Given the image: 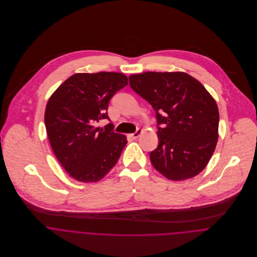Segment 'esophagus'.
Masks as SVG:
<instances>
[{
	"mask_svg": "<svg viewBox=\"0 0 257 257\" xmlns=\"http://www.w3.org/2000/svg\"><path fill=\"white\" fill-rule=\"evenodd\" d=\"M142 133H143V131H142V130H138L137 132H135L134 134H132V135H131V137H132V138H134V139H137V138H139V137L142 135Z\"/></svg>",
	"mask_w": 257,
	"mask_h": 257,
	"instance_id": "esophagus-1",
	"label": "esophagus"
}]
</instances>
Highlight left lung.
Listing matches in <instances>:
<instances>
[{
    "label": "left lung",
    "instance_id": "obj_1",
    "mask_svg": "<svg viewBox=\"0 0 257 257\" xmlns=\"http://www.w3.org/2000/svg\"><path fill=\"white\" fill-rule=\"evenodd\" d=\"M128 79L156 113L159 144L150 152L153 167L173 181L202 172L219 138L220 114L212 95L185 72H145Z\"/></svg>",
    "mask_w": 257,
    "mask_h": 257
}]
</instances>
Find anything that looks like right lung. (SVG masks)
Wrapping results in <instances>:
<instances>
[{"label": "right lung", "instance_id": "add662e5", "mask_svg": "<svg viewBox=\"0 0 257 257\" xmlns=\"http://www.w3.org/2000/svg\"><path fill=\"white\" fill-rule=\"evenodd\" d=\"M127 85L117 72L76 73L50 96L44 123L51 148L66 172L83 183L103 179L117 162L126 137L112 131L108 118L110 98Z\"/></svg>", "mask_w": 257, "mask_h": 257}]
</instances>
